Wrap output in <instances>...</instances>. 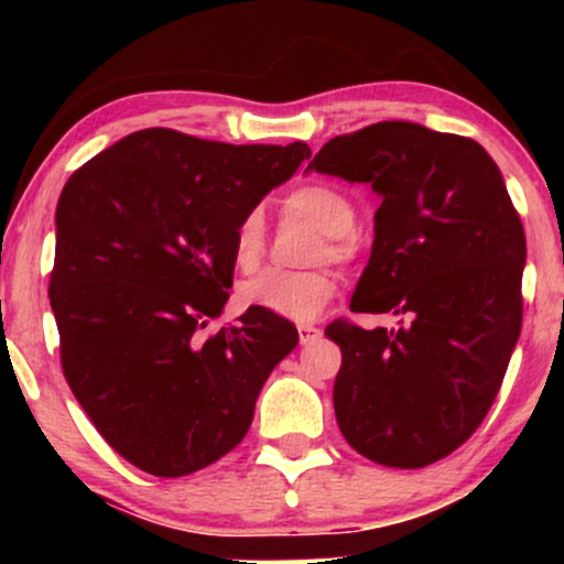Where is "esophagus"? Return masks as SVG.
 <instances>
[{"label": "esophagus", "mask_w": 564, "mask_h": 564, "mask_svg": "<svg viewBox=\"0 0 564 564\" xmlns=\"http://www.w3.org/2000/svg\"><path fill=\"white\" fill-rule=\"evenodd\" d=\"M318 336H321V328L300 326V341H302V345H310V341H315Z\"/></svg>", "instance_id": "34e87169"}]
</instances>
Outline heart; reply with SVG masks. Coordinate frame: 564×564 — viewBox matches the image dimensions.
<instances>
[{
    "label": "heart",
    "mask_w": 564,
    "mask_h": 564,
    "mask_svg": "<svg viewBox=\"0 0 564 564\" xmlns=\"http://www.w3.org/2000/svg\"><path fill=\"white\" fill-rule=\"evenodd\" d=\"M289 215L307 219L315 230L323 232L318 260L328 257L334 262H345L355 251V212L352 198L341 187L328 183H307L294 187L283 200ZM232 262L238 270L249 273L260 264L264 254V217L262 212H249L236 225L230 238ZM336 294V281L326 270H307V273H286V270H264L238 289L243 307L260 310L286 321H313Z\"/></svg>",
    "instance_id": "1"
}]
</instances>
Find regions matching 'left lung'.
Wrapping results in <instances>:
<instances>
[{"mask_svg": "<svg viewBox=\"0 0 564 564\" xmlns=\"http://www.w3.org/2000/svg\"><path fill=\"white\" fill-rule=\"evenodd\" d=\"M381 198L349 310L398 328L334 321V411L355 451L419 469L469 440L494 405L522 328L525 230L480 142L413 121L339 134L307 172Z\"/></svg>", "mask_w": 564, "mask_h": 564, "instance_id": "1", "label": "left lung"}]
</instances>
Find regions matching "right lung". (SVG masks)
I'll return each instance as SVG.
<instances>
[{"instance_id":"add662e5","label":"right lung","mask_w":564,"mask_h":564,"mask_svg":"<svg viewBox=\"0 0 564 564\" xmlns=\"http://www.w3.org/2000/svg\"><path fill=\"white\" fill-rule=\"evenodd\" d=\"M310 159L307 142L230 145L140 129L70 174L55 209L50 304L66 381L106 443L156 477L241 443L294 323L246 310L209 339L243 215Z\"/></svg>"}]
</instances>
